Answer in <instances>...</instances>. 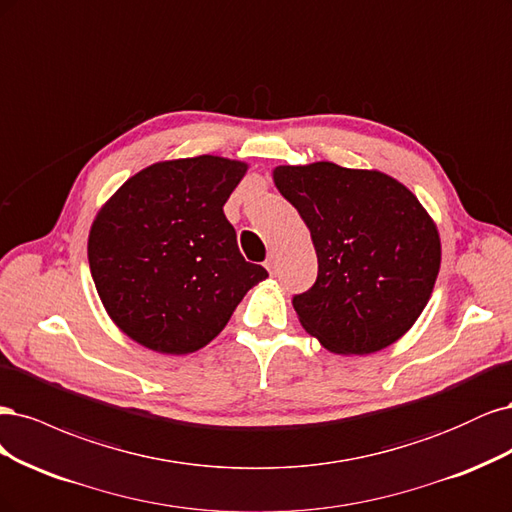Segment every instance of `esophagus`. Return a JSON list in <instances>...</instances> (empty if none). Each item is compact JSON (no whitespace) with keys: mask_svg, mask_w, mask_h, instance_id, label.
I'll list each match as a JSON object with an SVG mask.
<instances>
[{"mask_svg":"<svg viewBox=\"0 0 512 512\" xmlns=\"http://www.w3.org/2000/svg\"><path fill=\"white\" fill-rule=\"evenodd\" d=\"M276 266H278V259H276V253H270L268 259H266V268L270 274H276Z\"/></svg>","mask_w":512,"mask_h":512,"instance_id":"obj_1","label":"esophagus"}]
</instances>
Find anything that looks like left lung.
I'll return each mask as SVG.
<instances>
[{
  "label": "left lung",
  "mask_w": 512,
  "mask_h": 512,
  "mask_svg": "<svg viewBox=\"0 0 512 512\" xmlns=\"http://www.w3.org/2000/svg\"><path fill=\"white\" fill-rule=\"evenodd\" d=\"M272 178L317 251L315 285L293 298L302 327L338 355L400 340L430 302L442 253L417 195L383 172L332 161L278 166Z\"/></svg>",
  "instance_id": "1"
}]
</instances>
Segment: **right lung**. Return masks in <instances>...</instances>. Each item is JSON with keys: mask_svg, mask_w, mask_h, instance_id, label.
I'll return each mask as SVG.
<instances>
[{"mask_svg": "<svg viewBox=\"0 0 512 512\" xmlns=\"http://www.w3.org/2000/svg\"><path fill=\"white\" fill-rule=\"evenodd\" d=\"M249 170L200 155L159 161L121 185L89 232L97 295L123 334L166 355L200 351L268 278L238 249L223 206Z\"/></svg>", "mask_w": 512, "mask_h": 512, "instance_id": "right-lung-1", "label": "right lung"}]
</instances>
